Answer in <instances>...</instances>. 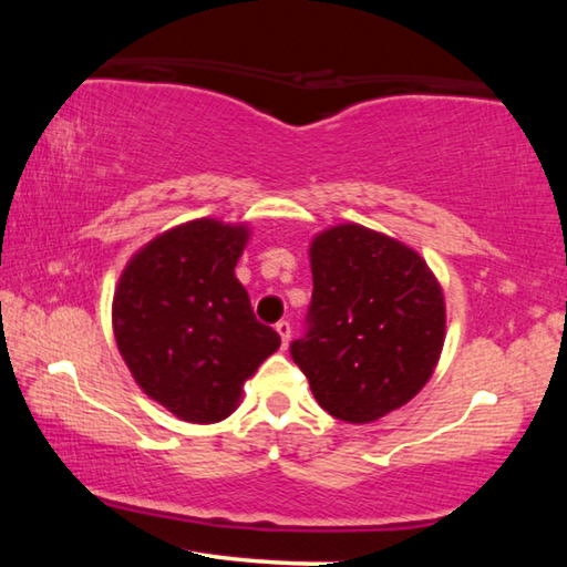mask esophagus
<instances>
[{
	"label": "esophagus",
	"instance_id": "1",
	"mask_svg": "<svg viewBox=\"0 0 567 567\" xmlns=\"http://www.w3.org/2000/svg\"><path fill=\"white\" fill-rule=\"evenodd\" d=\"M275 330H277V334H280V338H282V348H287V344H290V338H292V328H290V322H287V320L277 322V324H275Z\"/></svg>",
	"mask_w": 567,
	"mask_h": 567
}]
</instances>
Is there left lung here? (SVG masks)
Here are the masks:
<instances>
[{
  "mask_svg": "<svg viewBox=\"0 0 567 567\" xmlns=\"http://www.w3.org/2000/svg\"><path fill=\"white\" fill-rule=\"evenodd\" d=\"M312 302L292 360L332 417L364 425L427 385L445 344V295L415 249L342 223L310 243Z\"/></svg>",
  "mask_w": 567,
  "mask_h": 567,
  "instance_id": "obj_1",
  "label": "left lung"
}]
</instances>
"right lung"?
Masks as SVG:
<instances>
[{"instance_id": "obj_1", "label": "right lung", "mask_w": 567, "mask_h": 567, "mask_svg": "<svg viewBox=\"0 0 567 567\" xmlns=\"http://www.w3.org/2000/svg\"><path fill=\"white\" fill-rule=\"evenodd\" d=\"M249 235L247 223L189 219L140 247L114 287L124 364L147 398L185 422L233 415L245 380L280 348L235 275Z\"/></svg>"}]
</instances>
